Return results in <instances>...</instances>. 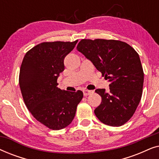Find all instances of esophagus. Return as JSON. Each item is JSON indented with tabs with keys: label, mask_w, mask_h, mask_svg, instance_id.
<instances>
[{
	"label": "esophagus",
	"mask_w": 159,
	"mask_h": 159,
	"mask_svg": "<svg viewBox=\"0 0 159 159\" xmlns=\"http://www.w3.org/2000/svg\"><path fill=\"white\" fill-rule=\"evenodd\" d=\"M94 93V91L93 90H83V94L84 96H87V95H89L90 94H92V93Z\"/></svg>",
	"instance_id": "1"
}]
</instances>
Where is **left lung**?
Wrapping results in <instances>:
<instances>
[{
  "label": "left lung",
  "instance_id": "obj_1",
  "mask_svg": "<svg viewBox=\"0 0 159 159\" xmlns=\"http://www.w3.org/2000/svg\"><path fill=\"white\" fill-rule=\"evenodd\" d=\"M77 48L110 82L108 91L95 90L102 99L95 116L112 127L125 125L142 97L144 73L138 53L127 43L105 39H82Z\"/></svg>",
  "mask_w": 159,
  "mask_h": 159
}]
</instances>
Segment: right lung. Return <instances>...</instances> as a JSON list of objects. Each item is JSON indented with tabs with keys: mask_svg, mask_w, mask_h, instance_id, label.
<instances>
[{
	"mask_svg": "<svg viewBox=\"0 0 159 159\" xmlns=\"http://www.w3.org/2000/svg\"><path fill=\"white\" fill-rule=\"evenodd\" d=\"M77 41L41 43L28 51L21 62L19 82L24 102L32 116L51 129L70 125L83 98L81 90L69 92L57 87L64 58Z\"/></svg>",
	"mask_w": 159,
	"mask_h": 159,
	"instance_id": "1",
	"label": "right lung"
}]
</instances>
